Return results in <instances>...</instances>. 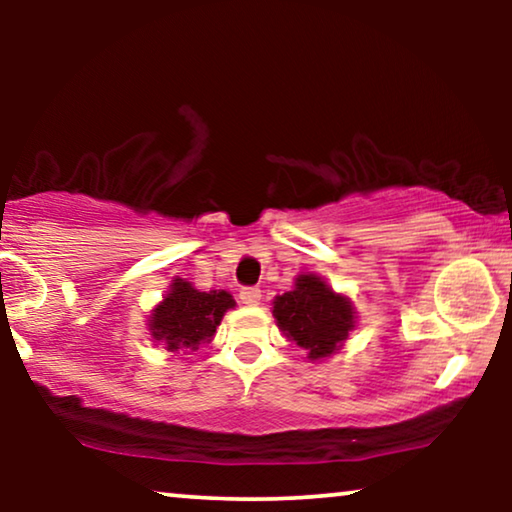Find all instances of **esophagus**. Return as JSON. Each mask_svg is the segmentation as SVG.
Segmentation results:
<instances>
[{"mask_svg":"<svg viewBox=\"0 0 512 512\" xmlns=\"http://www.w3.org/2000/svg\"><path fill=\"white\" fill-rule=\"evenodd\" d=\"M240 303L247 305V307L261 305V289H256V286H247V289H242L240 291Z\"/></svg>","mask_w":512,"mask_h":512,"instance_id":"esophagus-1","label":"esophagus"}]
</instances>
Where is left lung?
Masks as SVG:
<instances>
[{"label":"left lung","instance_id":"1","mask_svg":"<svg viewBox=\"0 0 512 512\" xmlns=\"http://www.w3.org/2000/svg\"><path fill=\"white\" fill-rule=\"evenodd\" d=\"M272 317L286 340L307 349L310 361H324L340 352L356 328L352 298L333 291L314 272L298 275L291 291L272 300Z\"/></svg>","mask_w":512,"mask_h":512}]
</instances>
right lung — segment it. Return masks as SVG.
<instances>
[{"instance_id": "add662e5", "label": "right lung", "mask_w": 512, "mask_h": 512, "mask_svg": "<svg viewBox=\"0 0 512 512\" xmlns=\"http://www.w3.org/2000/svg\"><path fill=\"white\" fill-rule=\"evenodd\" d=\"M233 307L235 300L228 291H200L186 279L174 277L163 300L151 310L146 328L165 352L191 354L214 340L216 326Z\"/></svg>"}]
</instances>
